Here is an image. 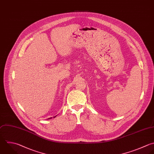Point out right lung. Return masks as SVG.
I'll list each match as a JSON object with an SVG mask.
<instances>
[{"mask_svg":"<svg viewBox=\"0 0 154 154\" xmlns=\"http://www.w3.org/2000/svg\"><path fill=\"white\" fill-rule=\"evenodd\" d=\"M52 119V117H51V118H49L48 119Z\"/></svg>","mask_w":154,"mask_h":154,"instance_id":"obj_1","label":"right lung"}]
</instances>
